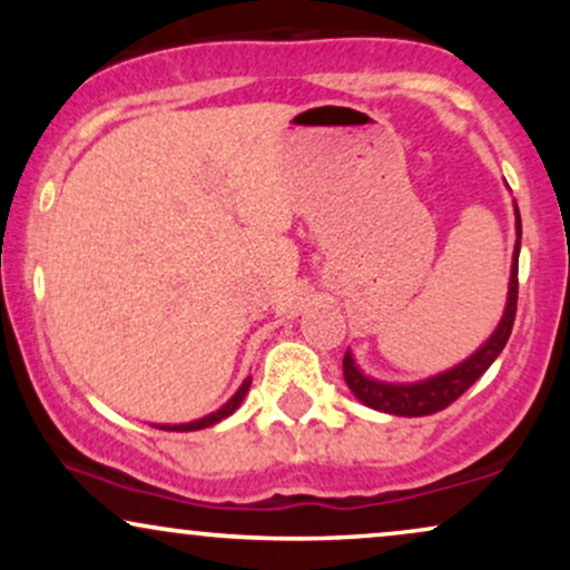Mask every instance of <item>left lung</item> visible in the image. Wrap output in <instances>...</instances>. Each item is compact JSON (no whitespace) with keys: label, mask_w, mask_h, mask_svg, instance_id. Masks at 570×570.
Instances as JSON below:
<instances>
[{"label":"left lung","mask_w":570,"mask_h":570,"mask_svg":"<svg viewBox=\"0 0 570 570\" xmlns=\"http://www.w3.org/2000/svg\"><path fill=\"white\" fill-rule=\"evenodd\" d=\"M520 238H522V222H520V212H517V248H514V263H512V281H509V299H507V311H503V318L499 330L493 332V337H490L472 358L458 364V367H453L450 372H442V375L431 377V381L412 383V385H391V383L372 381V377L358 372L356 364H353L351 353H345L343 375L358 402L367 404L372 410L391 412V415H407V417L434 415V412L450 407L458 396L466 394V391L472 389L482 375H485L490 364L495 362V356H499L503 345H507L509 335H512L514 316H517V289H520V281H517Z\"/></svg>","instance_id":"left-lung-1"}]
</instances>
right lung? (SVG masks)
<instances>
[{
	"label": "right lung",
	"mask_w": 570,
	"mask_h": 570,
	"mask_svg": "<svg viewBox=\"0 0 570 570\" xmlns=\"http://www.w3.org/2000/svg\"><path fill=\"white\" fill-rule=\"evenodd\" d=\"M248 385H252V377H248V381H244V385H240V389L235 391V396L230 399V402L225 404V407L217 410V412H212V415L200 417V421H193V423H179V426H158V429H163V431H198V429H208V426H214V423H219L222 417L233 415V412L238 410V404L244 402V396H246Z\"/></svg>",
	"instance_id": "add662e5"
}]
</instances>
